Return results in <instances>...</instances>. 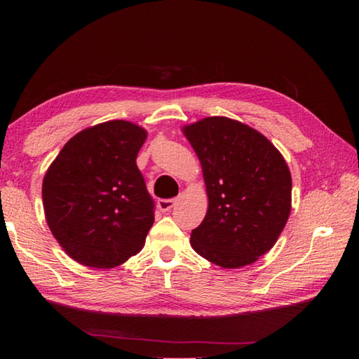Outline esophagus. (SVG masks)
<instances>
[{"mask_svg":"<svg viewBox=\"0 0 359 359\" xmlns=\"http://www.w3.org/2000/svg\"><path fill=\"white\" fill-rule=\"evenodd\" d=\"M175 205V199H160L157 202V208L162 212H170Z\"/></svg>","mask_w":359,"mask_h":359,"instance_id":"obj_1","label":"esophagus"}]
</instances>
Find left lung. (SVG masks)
Masks as SVG:
<instances>
[{"instance_id":"8db88e82","label":"left lung","mask_w":359,"mask_h":359,"mask_svg":"<svg viewBox=\"0 0 359 359\" xmlns=\"http://www.w3.org/2000/svg\"><path fill=\"white\" fill-rule=\"evenodd\" d=\"M182 133L199 157L208 196L191 247L222 269L256 262L276 243L292 211L285 158L264 134L228 117H205Z\"/></svg>"}]
</instances>
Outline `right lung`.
I'll return each instance as SVG.
<instances>
[{
    "label": "right lung",
    "instance_id": "obj_1",
    "mask_svg": "<svg viewBox=\"0 0 359 359\" xmlns=\"http://www.w3.org/2000/svg\"><path fill=\"white\" fill-rule=\"evenodd\" d=\"M147 137V129L126 120L89 126L46 171V222L75 262L114 269L143 248L154 202L135 158Z\"/></svg>",
    "mask_w": 359,
    "mask_h": 359
}]
</instances>
